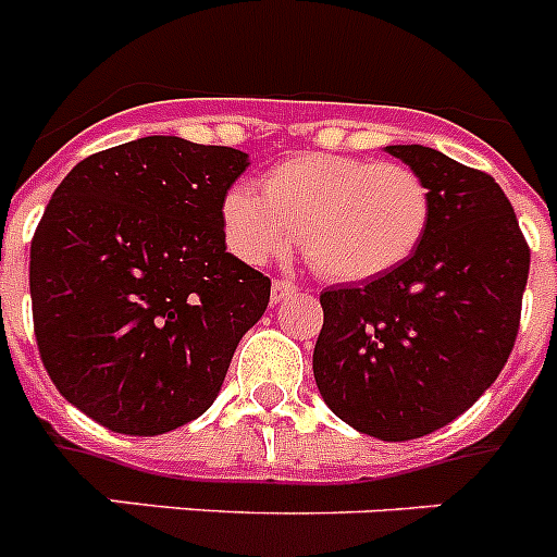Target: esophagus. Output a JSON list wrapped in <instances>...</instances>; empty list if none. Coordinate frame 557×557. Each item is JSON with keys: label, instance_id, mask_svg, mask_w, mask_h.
<instances>
[{"label": "esophagus", "instance_id": "obj_1", "mask_svg": "<svg viewBox=\"0 0 557 557\" xmlns=\"http://www.w3.org/2000/svg\"><path fill=\"white\" fill-rule=\"evenodd\" d=\"M295 289L298 287H295L293 282H287V278H275L273 289H270V298H273V304H278V301H284V298H289Z\"/></svg>", "mask_w": 557, "mask_h": 557}]
</instances>
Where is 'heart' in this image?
<instances>
[{"label":"heart","instance_id":"b5f03b06","mask_svg":"<svg viewBox=\"0 0 557 557\" xmlns=\"http://www.w3.org/2000/svg\"><path fill=\"white\" fill-rule=\"evenodd\" d=\"M432 191L398 161L301 152L262 178V195L234 186L223 200L231 250L250 264L287 256L298 236L307 262L332 282H371L424 243Z\"/></svg>","mask_w":557,"mask_h":557}]
</instances>
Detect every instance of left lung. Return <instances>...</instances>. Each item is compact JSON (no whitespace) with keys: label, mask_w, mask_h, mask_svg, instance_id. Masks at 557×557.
<instances>
[{"label":"left lung","mask_w":557,"mask_h":557,"mask_svg":"<svg viewBox=\"0 0 557 557\" xmlns=\"http://www.w3.org/2000/svg\"><path fill=\"white\" fill-rule=\"evenodd\" d=\"M387 152L430 184V228L391 273L321 293L312 371L323 401L354 430L412 441L469 410L505 368L530 245L488 172L421 145Z\"/></svg>","instance_id":"1"}]
</instances>
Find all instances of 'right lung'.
<instances>
[{"label": "right lung", "mask_w": 557, "mask_h": 557, "mask_svg": "<svg viewBox=\"0 0 557 557\" xmlns=\"http://www.w3.org/2000/svg\"><path fill=\"white\" fill-rule=\"evenodd\" d=\"M234 147L145 136L69 172L29 245L33 329L66 401L122 435H164L218 398L270 278L225 253Z\"/></svg>", "instance_id": "1"}]
</instances>
